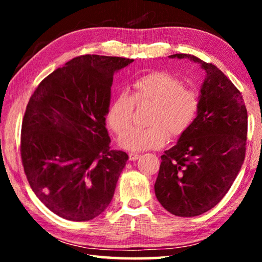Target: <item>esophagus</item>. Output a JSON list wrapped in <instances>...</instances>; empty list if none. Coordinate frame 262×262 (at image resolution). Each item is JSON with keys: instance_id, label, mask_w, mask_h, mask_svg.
<instances>
[{"instance_id": "obj_1", "label": "esophagus", "mask_w": 262, "mask_h": 262, "mask_svg": "<svg viewBox=\"0 0 262 262\" xmlns=\"http://www.w3.org/2000/svg\"><path fill=\"white\" fill-rule=\"evenodd\" d=\"M141 156L140 154H137V152H130L129 154V159L130 161H136L137 158H139Z\"/></svg>"}]
</instances>
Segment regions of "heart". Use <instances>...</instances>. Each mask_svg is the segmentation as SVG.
I'll list each match as a JSON object with an SVG mask.
<instances>
[{
    "mask_svg": "<svg viewBox=\"0 0 262 262\" xmlns=\"http://www.w3.org/2000/svg\"><path fill=\"white\" fill-rule=\"evenodd\" d=\"M132 95L121 92L108 106L107 123L121 135L131 125L135 104L152 103L144 128H133L120 137L122 148L132 151L159 148L171 137L185 134L196 117L200 98L192 89L184 88L178 78L164 72H152L137 77L130 86Z\"/></svg>",
    "mask_w": 262,
    "mask_h": 262,
    "instance_id": "b5f03b06",
    "label": "heart"
}]
</instances>
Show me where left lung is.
I'll return each mask as SVG.
<instances>
[{
	"mask_svg": "<svg viewBox=\"0 0 262 262\" xmlns=\"http://www.w3.org/2000/svg\"><path fill=\"white\" fill-rule=\"evenodd\" d=\"M171 57L200 63L206 78L196 118L174 147L161 156L155 193L171 214L193 217L214 208L241 171L247 111L241 91L216 66L190 54Z\"/></svg>",
	"mask_w": 262,
	"mask_h": 262,
	"instance_id": "left-lung-1",
	"label": "left lung"
}]
</instances>
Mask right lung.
<instances>
[{"mask_svg":"<svg viewBox=\"0 0 262 262\" xmlns=\"http://www.w3.org/2000/svg\"><path fill=\"white\" fill-rule=\"evenodd\" d=\"M133 61L75 57L43 78L26 106L24 172L39 200L62 219L90 221L112 200L128 155L111 150L105 115L114 73Z\"/></svg>","mask_w":262,"mask_h":262,"instance_id":"right-lung-1","label":"right lung"}]
</instances>
